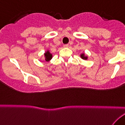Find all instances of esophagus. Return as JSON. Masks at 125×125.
Segmentation results:
<instances>
[{
    "label": "esophagus",
    "mask_w": 125,
    "mask_h": 125,
    "mask_svg": "<svg viewBox=\"0 0 125 125\" xmlns=\"http://www.w3.org/2000/svg\"><path fill=\"white\" fill-rule=\"evenodd\" d=\"M68 46H69L68 44H66V45H63V47H65V48H67V47H68Z\"/></svg>",
    "instance_id": "esophagus-1"
}]
</instances>
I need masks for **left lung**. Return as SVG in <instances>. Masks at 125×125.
Segmentation results:
<instances>
[{"instance_id":"obj_1","label":"left lung","mask_w":125,"mask_h":125,"mask_svg":"<svg viewBox=\"0 0 125 125\" xmlns=\"http://www.w3.org/2000/svg\"><path fill=\"white\" fill-rule=\"evenodd\" d=\"M80 57H81V58L82 59H84V60H87V59H88V57L87 56H85V54L84 53H82L81 55H80Z\"/></svg>"}]
</instances>
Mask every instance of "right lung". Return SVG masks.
<instances>
[{
    "instance_id": "obj_1",
    "label": "right lung",
    "mask_w": 125,
    "mask_h": 125,
    "mask_svg": "<svg viewBox=\"0 0 125 125\" xmlns=\"http://www.w3.org/2000/svg\"><path fill=\"white\" fill-rule=\"evenodd\" d=\"M44 55H45V61H46V62L50 61V60H51V59H52V54L50 53V52L48 51H48H46V52H45V54H44Z\"/></svg>"
}]
</instances>
